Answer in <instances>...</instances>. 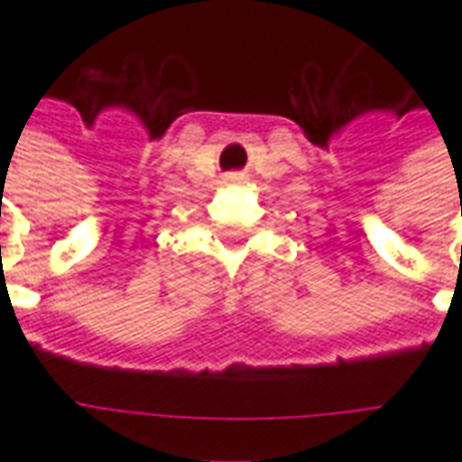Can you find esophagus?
<instances>
[{
    "label": "esophagus",
    "mask_w": 462,
    "mask_h": 462,
    "mask_svg": "<svg viewBox=\"0 0 462 462\" xmlns=\"http://www.w3.org/2000/svg\"><path fill=\"white\" fill-rule=\"evenodd\" d=\"M227 180H230V182H242V180H245V175H240V172H230V175H227Z\"/></svg>",
    "instance_id": "obj_1"
}]
</instances>
